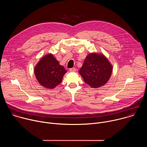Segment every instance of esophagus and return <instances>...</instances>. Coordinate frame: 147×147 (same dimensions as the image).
<instances>
[{
    "label": "esophagus",
    "instance_id": "34e87169",
    "mask_svg": "<svg viewBox=\"0 0 147 147\" xmlns=\"http://www.w3.org/2000/svg\"><path fill=\"white\" fill-rule=\"evenodd\" d=\"M69 70H70V71L74 72V71H76V68H74V67H73V68H71V69H69Z\"/></svg>",
    "mask_w": 147,
    "mask_h": 147
}]
</instances>
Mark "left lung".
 Masks as SVG:
<instances>
[{
  "label": "left lung",
  "mask_w": 147,
  "mask_h": 147,
  "mask_svg": "<svg viewBox=\"0 0 147 147\" xmlns=\"http://www.w3.org/2000/svg\"><path fill=\"white\" fill-rule=\"evenodd\" d=\"M112 72V67L103 55L89 54L79 70L85 82L94 88L103 86L108 82Z\"/></svg>",
  "instance_id": "obj_1"
}]
</instances>
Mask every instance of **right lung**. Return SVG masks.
<instances>
[{"instance_id":"add662e5","label":"right lung","mask_w":147,"mask_h":147,"mask_svg":"<svg viewBox=\"0 0 147 147\" xmlns=\"http://www.w3.org/2000/svg\"><path fill=\"white\" fill-rule=\"evenodd\" d=\"M35 77L42 86L47 88H54L61 82L66 70L59 65L52 55L43 57L34 70Z\"/></svg>"}]
</instances>
